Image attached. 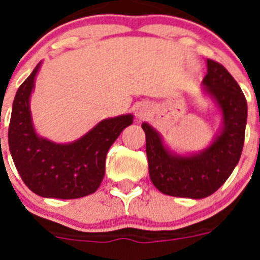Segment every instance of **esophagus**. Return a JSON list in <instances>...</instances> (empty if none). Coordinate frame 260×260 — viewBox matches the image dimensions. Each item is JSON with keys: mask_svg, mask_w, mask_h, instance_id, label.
<instances>
[{"mask_svg": "<svg viewBox=\"0 0 260 260\" xmlns=\"http://www.w3.org/2000/svg\"><path fill=\"white\" fill-rule=\"evenodd\" d=\"M135 113H137V116H138V118H143L144 116H146V109H144V108H137V112H135Z\"/></svg>", "mask_w": 260, "mask_h": 260, "instance_id": "esophagus-1", "label": "esophagus"}]
</instances>
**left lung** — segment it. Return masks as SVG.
<instances>
[{"label": "left lung", "instance_id": "1", "mask_svg": "<svg viewBox=\"0 0 260 260\" xmlns=\"http://www.w3.org/2000/svg\"><path fill=\"white\" fill-rule=\"evenodd\" d=\"M203 86L222 114L221 132L204 151L189 156L169 152L155 128L142 123L151 181L162 194L191 199L210 197L240 161L247 121L245 95L229 71L213 59H207Z\"/></svg>", "mask_w": 260, "mask_h": 260}]
</instances>
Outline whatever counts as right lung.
Returning a JSON list of instances; mask_svg holds the SVG:
<instances>
[{
  "label": "right lung",
  "instance_id": "1",
  "mask_svg": "<svg viewBox=\"0 0 260 260\" xmlns=\"http://www.w3.org/2000/svg\"><path fill=\"white\" fill-rule=\"evenodd\" d=\"M38 63L13 103L9 125V148L23 182L31 191L57 199H77L92 194L105 173V157L133 114L103 119L86 135L68 144L50 142L36 134L29 98L35 87Z\"/></svg>",
  "mask_w": 260,
  "mask_h": 260
}]
</instances>
